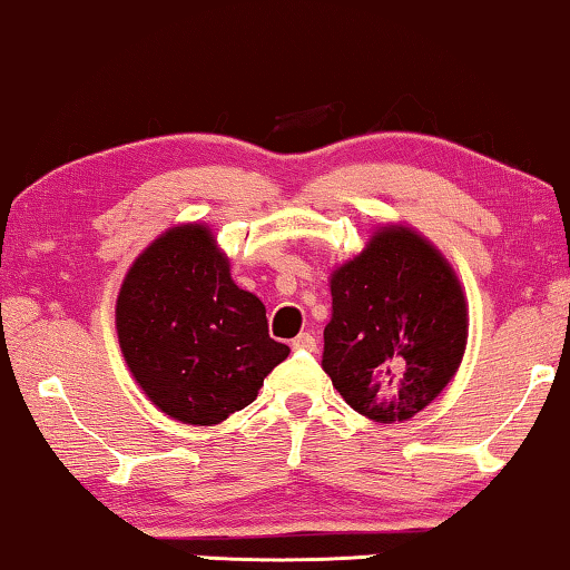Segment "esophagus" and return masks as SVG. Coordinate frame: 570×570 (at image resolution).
Masks as SVG:
<instances>
[{"instance_id":"1","label":"esophagus","mask_w":570,"mask_h":570,"mask_svg":"<svg viewBox=\"0 0 570 570\" xmlns=\"http://www.w3.org/2000/svg\"><path fill=\"white\" fill-rule=\"evenodd\" d=\"M291 346H293L295 352H316V350H318V342L313 340L311 334H298V336H295V340H293Z\"/></svg>"}]
</instances>
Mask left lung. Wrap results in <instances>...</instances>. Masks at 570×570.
<instances>
[{
  "mask_svg": "<svg viewBox=\"0 0 570 570\" xmlns=\"http://www.w3.org/2000/svg\"><path fill=\"white\" fill-rule=\"evenodd\" d=\"M324 370L375 422H406L458 373L465 298L442 254L409 228H385L332 277Z\"/></svg>",
  "mask_w": 570,
  "mask_h": 570,
  "instance_id": "1",
  "label": "left lung"
}]
</instances>
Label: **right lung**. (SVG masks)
Instances as JSON below:
<instances>
[{"mask_svg":"<svg viewBox=\"0 0 570 570\" xmlns=\"http://www.w3.org/2000/svg\"><path fill=\"white\" fill-rule=\"evenodd\" d=\"M118 340L130 373L164 414L210 426L257 399L291 346L269 336L257 295L230 279L203 226L148 246L118 295Z\"/></svg>","mask_w":570,"mask_h":570,"instance_id":"right-lung-1","label":"right lung"}]
</instances>
